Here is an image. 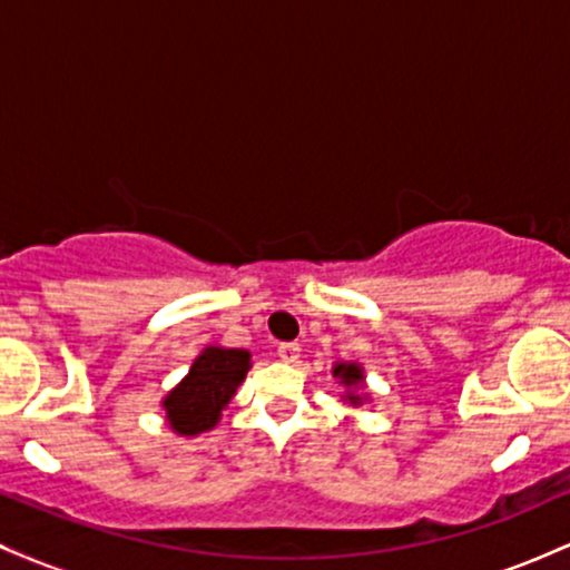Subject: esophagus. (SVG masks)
Wrapping results in <instances>:
<instances>
[{"label":"esophagus","mask_w":570,"mask_h":570,"mask_svg":"<svg viewBox=\"0 0 570 570\" xmlns=\"http://www.w3.org/2000/svg\"><path fill=\"white\" fill-rule=\"evenodd\" d=\"M278 358L286 364H297L299 358V345L297 343H281L278 345Z\"/></svg>","instance_id":"34e87169"}]
</instances>
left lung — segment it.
Segmentation results:
<instances>
[{
  "label": "left lung",
  "instance_id": "1",
  "mask_svg": "<svg viewBox=\"0 0 570 570\" xmlns=\"http://www.w3.org/2000/svg\"><path fill=\"white\" fill-rule=\"evenodd\" d=\"M335 377H340V381H343L345 385H358V383H362V370H358L356 364H337ZM348 402L358 404V396L348 394Z\"/></svg>",
  "mask_w": 570,
  "mask_h": 570
}]
</instances>
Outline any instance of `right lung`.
I'll return each mask as SVG.
<instances>
[{"mask_svg": "<svg viewBox=\"0 0 570 570\" xmlns=\"http://www.w3.org/2000/svg\"><path fill=\"white\" fill-rule=\"evenodd\" d=\"M248 372V353L238 348H206L189 375L166 396L168 421L179 434H200L217 426L222 410Z\"/></svg>", "mask_w": 570, "mask_h": 570, "instance_id": "obj_1", "label": "right lung"}]
</instances>
